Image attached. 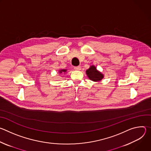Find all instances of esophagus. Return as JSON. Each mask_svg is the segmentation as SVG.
I'll return each instance as SVG.
<instances>
[{"label": "esophagus", "instance_id": "34e87169", "mask_svg": "<svg viewBox=\"0 0 151 151\" xmlns=\"http://www.w3.org/2000/svg\"><path fill=\"white\" fill-rule=\"evenodd\" d=\"M74 69L76 70H80L81 69V68L80 66H75V67H74Z\"/></svg>", "mask_w": 151, "mask_h": 151}]
</instances>
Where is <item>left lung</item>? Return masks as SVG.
Instances as JSON below:
<instances>
[{"label": "left lung", "instance_id": "obj_1", "mask_svg": "<svg viewBox=\"0 0 151 151\" xmlns=\"http://www.w3.org/2000/svg\"><path fill=\"white\" fill-rule=\"evenodd\" d=\"M86 74L90 80L94 82H100L104 78V75L99 71L94 65L90 66V68L86 70Z\"/></svg>", "mask_w": 151, "mask_h": 151}]
</instances>
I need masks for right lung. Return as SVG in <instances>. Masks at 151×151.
I'll return each instance as SVG.
<instances>
[{
    "mask_svg": "<svg viewBox=\"0 0 151 151\" xmlns=\"http://www.w3.org/2000/svg\"><path fill=\"white\" fill-rule=\"evenodd\" d=\"M58 73L60 74L63 73H64V74H66V73H67V69H60L58 70Z\"/></svg>",
    "mask_w": 151,
    "mask_h": 151,
    "instance_id": "obj_1",
    "label": "right lung"
}]
</instances>
